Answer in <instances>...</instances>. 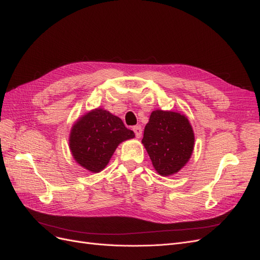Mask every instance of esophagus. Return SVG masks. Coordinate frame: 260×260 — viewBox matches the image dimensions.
<instances>
[{
	"label": "esophagus",
	"instance_id": "34e87169",
	"mask_svg": "<svg viewBox=\"0 0 260 260\" xmlns=\"http://www.w3.org/2000/svg\"><path fill=\"white\" fill-rule=\"evenodd\" d=\"M133 131H135L136 137L138 139L142 137V128H141V125H136V127H133Z\"/></svg>",
	"mask_w": 260,
	"mask_h": 260
}]
</instances>
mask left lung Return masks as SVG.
Segmentation results:
<instances>
[{
  "instance_id": "obj_1",
  "label": "left lung",
  "mask_w": 260,
  "mask_h": 260,
  "mask_svg": "<svg viewBox=\"0 0 260 260\" xmlns=\"http://www.w3.org/2000/svg\"><path fill=\"white\" fill-rule=\"evenodd\" d=\"M194 141V131L185 115L156 109L145 125L142 143L155 170L168 177L190 160Z\"/></svg>"
}]
</instances>
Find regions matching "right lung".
<instances>
[{
  "label": "right lung",
  "mask_w": 260,
  "mask_h": 260,
  "mask_svg": "<svg viewBox=\"0 0 260 260\" xmlns=\"http://www.w3.org/2000/svg\"><path fill=\"white\" fill-rule=\"evenodd\" d=\"M135 137V132L125 128L119 117L95 108L74 123L69 148L77 164L98 174L107 166L117 146Z\"/></svg>",
  "instance_id": "right-lung-1"
}]
</instances>
